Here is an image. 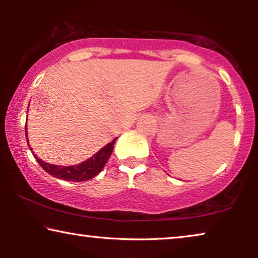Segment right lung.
<instances>
[{
    "instance_id": "right-lung-1",
    "label": "right lung",
    "mask_w": 258,
    "mask_h": 258,
    "mask_svg": "<svg viewBox=\"0 0 258 258\" xmlns=\"http://www.w3.org/2000/svg\"><path fill=\"white\" fill-rule=\"evenodd\" d=\"M26 137L28 142V136H27V125H26ZM115 140H112L110 143H108L107 146L101 148L100 150L97 151L96 154L93 155L90 158H88L82 163L75 164V165H55L47 163V162L42 161L38 158L36 155L34 154V157L36 158L38 164L43 168L44 171H47L49 175L54 176L56 178L64 179V181H72V182H82V181H88V179H91L94 176L100 174V171L104 168L105 163H107L108 158L110 157L112 153V149H114ZM29 143V142H28Z\"/></svg>"
}]
</instances>
